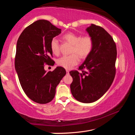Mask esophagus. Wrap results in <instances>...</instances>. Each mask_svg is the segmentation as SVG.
<instances>
[{
	"label": "esophagus",
	"instance_id": "obj_1",
	"mask_svg": "<svg viewBox=\"0 0 135 135\" xmlns=\"http://www.w3.org/2000/svg\"><path fill=\"white\" fill-rule=\"evenodd\" d=\"M66 72H67V74H69V70H66Z\"/></svg>",
	"mask_w": 135,
	"mask_h": 135
}]
</instances>
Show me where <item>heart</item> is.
Segmentation results:
<instances>
[{
  "label": "heart",
  "instance_id": "obj_1",
  "mask_svg": "<svg viewBox=\"0 0 135 135\" xmlns=\"http://www.w3.org/2000/svg\"><path fill=\"white\" fill-rule=\"evenodd\" d=\"M62 38L72 45L71 53L72 54L61 57L57 61L58 65L66 69H70L79 62V56L82 59H86L92 51L93 40L89 35L81 36L73 32H68L62 36ZM51 51L55 55L60 52L58 40L52 38L50 43Z\"/></svg>",
  "mask_w": 135,
  "mask_h": 135
}]
</instances>
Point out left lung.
<instances>
[{"mask_svg": "<svg viewBox=\"0 0 135 135\" xmlns=\"http://www.w3.org/2000/svg\"><path fill=\"white\" fill-rule=\"evenodd\" d=\"M92 37L93 46L90 54L79 67L72 70L71 92L75 99L83 103L99 99L110 88L115 76L117 47L111 36L102 27L91 24L86 29ZM86 69V70H84Z\"/></svg>", "mask_w": 135, "mask_h": 135, "instance_id": "left-lung-1", "label": "left lung"}]
</instances>
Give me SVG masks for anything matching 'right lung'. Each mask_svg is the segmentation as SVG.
<instances>
[{
  "mask_svg": "<svg viewBox=\"0 0 135 135\" xmlns=\"http://www.w3.org/2000/svg\"><path fill=\"white\" fill-rule=\"evenodd\" d=\"M61 30L47 20L36 21L27 27L18 38L15 67L20 84L30 99L38 104L54 99L56 88L66 74L62 67L46 72L45 64L54 65L50 43Z\"/></svg>",
  "mask_w": 135,
  "mask_h": 135,
  "instance_id": "add662e5",
  "label": "right lung"
}]
</instances>
